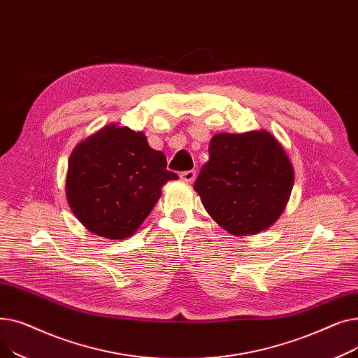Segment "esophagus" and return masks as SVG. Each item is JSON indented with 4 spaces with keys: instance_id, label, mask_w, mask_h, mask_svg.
<instances>
[{
    "instance_id": "1",
    "label": "esophagus",
    "mask_w": 358,
    "mask_h": 358,
    "mask_svg": "<svg viewBox=\"0 0 358 358\" xmlns=\"http://www.w3.org/2000/svg\"><path fill=\"white\" fill-rule=\"evenodd\" d=\"M180 178L184 182H193L194 178H196V171H194V169H189V171H184V173L180 174Z\"/></svg>"
}]
</instances>
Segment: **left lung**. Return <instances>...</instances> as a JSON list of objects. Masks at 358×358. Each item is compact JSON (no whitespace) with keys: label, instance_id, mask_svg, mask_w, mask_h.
<instances>
[{"label":"left lung","instance_id":"obj_1","mask_svg":"<svg viewBox=\"0 0 358 358\" xmlns=\"http://www.w3.org/2000/svg\"><path fill=\"white\" fill-rule=\"evenodd\" d=\"M294 181L293 166L268 131L219 134L194 182L208 213L232 235L270 228L285 210Z\"/></svg>","mask_w":358,"mask_h":358}]
</instances>
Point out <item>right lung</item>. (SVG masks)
<instances>
[{"mask_svg": "<svg viewBox=\"0 0 358 358\" xmlns=\"http://www.w3.org/2000/svg\"><path fill=\"white\" fill-rule=\"evenodd\" d=\"M178 176L142 131L110 124L80 143L68 165L66 197L92 234L124 239L159 200L162 185Z\"/></svg>", "mask_w": 358, "mask_h": 358, "instance_id": "right-lung-1", "label": "right lung"}]
</instances>
